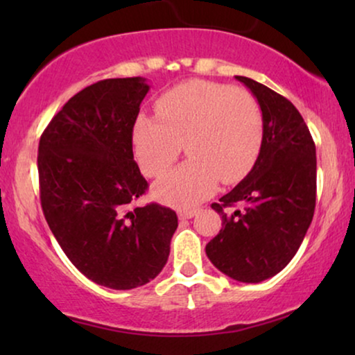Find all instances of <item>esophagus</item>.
Wrapping results in <instances>:
<instances>
[{
  "label": "esophagus",
  "mask_w": 355,
  "mask_h": 355,
  "mask_svg": "<svg viewBox=\"0 0 355 355\" xmlns=\"http://www.w3.org/2000/svg\"><path fill=\"white\" fill-rule=\"evenodd\" d=\"M196 213L197 210H181L179 211V218H181V220H191V218L196 216Z\"/></svg>",
  "instance_id": "1"
}]
</instances>
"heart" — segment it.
<instances>
[{
  "mask_svg": "<svg viewBox=\"0 0 355 355\" xmlns=\"http://www.w3.org/2000/svg\"><path fill=\"white\" fill-rule=\"evenodd\" d=\"M157 118L139 114L132 142L147 176L171 168L179 153L189 155L155 184L163 202L191 207L215 191L218 181L236 182L254 166L263 142V113L244 89L208 80H187L157 100Z\"/></svg>",
  "mask_w": 355,
  "mask_h": 355,
  "instance_id": "b5f03b06",
  "label": "heart"
}]
</instances>
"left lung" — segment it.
I'll return each instance as SVG.
<instances>
[{
    "instance_id": "obj_1",
    "label": "left lung",
    "mask_w": 355,
    "mask_h": 355,
    "mask_svg": "<svg viewBox=\"0 0 355 355\" xmlns=\"http://www.w3.org/2000/svg\"><path fill=\"white\" fill-rule=\"evenodd\" d=\"M259 101L263 142L254 168L220 203L223 227L205 247L221 273L260 283L293 260L312 223L317 198V153L307 124L283 95L236 76ZM239 202L242 211L224 210Z\"/></svg>"
}]
</instances>
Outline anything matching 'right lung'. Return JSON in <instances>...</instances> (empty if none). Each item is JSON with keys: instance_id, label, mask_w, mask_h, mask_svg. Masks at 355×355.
Here are the masks:
<instances>
[{"instance_id": "add662e5", "label": "right lung", "mask_w": 355, "mask_h": 355, "mask_svg": "<svg viewBox=\"0 0 355 355\" xmlns=\"http://www.w3.org/2000/svg\"><path fill=\"white\" fill-rule=\"evenodd\" d=\"M148 90L144 77L85 87L55 114L38 145L40 202L53 236L82 275L111 289L157 278L178 227L171 208L134 205L148 187L132 152Z\"/></svg>"}]
</instances>
